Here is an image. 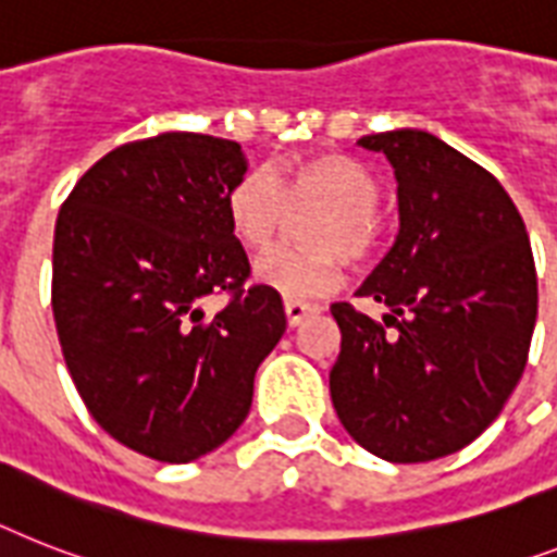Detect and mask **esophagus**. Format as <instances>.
<instances>
[{
	"mask_svg": "<svg viewBox=\"0 0 557 557\" xmlns=\"http://www.w3.org/2000/svg\"><path fill=\"white\" fill-rule=\"evenodd\" d=\"M320 306H311V302H300V300H286V318L288 325H300L302 320L311 318V314H318Z\"/></svg>",
	"mask_w": 557,
	"mask_h": 557,
	"instance_id": "1",
	"label": "esophagus"
}]
</instances>
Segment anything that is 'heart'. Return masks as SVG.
Masks as SVG:
<instances>
[{
    "mask_svg": "<svg viewBox=\"0 0 557 557\" xmlns=\"http://www.w3.org/2000/svg\"><path fill=\"white\" fill-rule=\"evenodd\" d=\"M381 185L360 162L343 153H309L277 174H246L225 191L228 228L246 251H269L288 216H302L300 251H274L257 263L263 286L286 300H311L332 292L343 263L363 269L381 248Z\"/></svg>",
    "mask_w": 557,
    "mask_h": 557,
    "instance_id": "obj_1",
    "label": "heart"
}]
</instances>
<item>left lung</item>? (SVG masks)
Listing matches in <instances>:
<instances>
[{"label":"left lung","mask_w":557,"mask_h":557,"mask_svg":"<svg viewBox=\"0 0 557 557\" xmlns=\"http://www.w3.org/2000/svg\"><path fill=\"white\" fill-rule=\"evenodd\" d=\"M357 146L392 162L400 232L357 288L388 314L332 306V404L363 449L426 463L472 443L521 381L537 318L535 257L504 185L443 139L400 128Z\"/></svg>","instance_id":"obj_1"}]
</instances>
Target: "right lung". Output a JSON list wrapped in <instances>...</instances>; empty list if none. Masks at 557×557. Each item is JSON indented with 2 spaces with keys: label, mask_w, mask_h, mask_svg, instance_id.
Segmentation results:
<instances>
[{
  "label": "right lung",
  "mask_w": 557,
  "mask_h": 557,
  "mask_svg": "<svg viewBox=\"0 0 557 557\" xmlns=\"http://www.w3.org/2000/svg\"><path fill=\"white\" fill-rule=\"evenodd\" d=\"M246 174L232 139L169 131L125 143L67 194L51 306L90 418L122 446L188 463L246 420L255 372L286 332L280 294L246 286L225 191ZM230 302L208 319V293Z\"/></svg>",
  "instance_id": "add662e5"
}]
</instances>
